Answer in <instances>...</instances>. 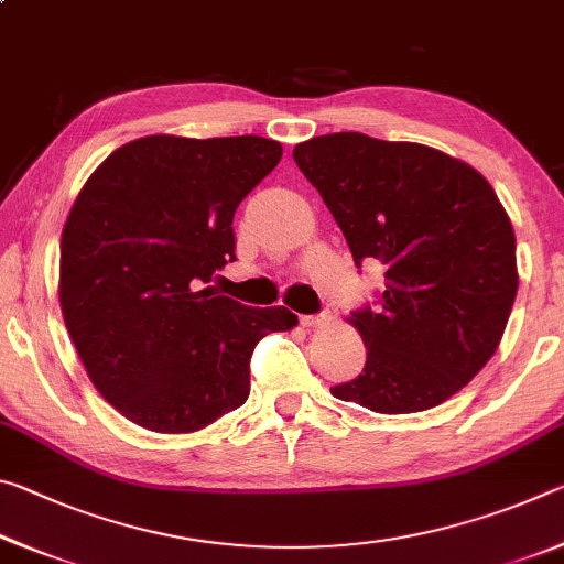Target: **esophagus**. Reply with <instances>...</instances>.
I'll return each instance as SVG.
<instances>
[{"label":"esophagus","instance_id":"1","mask_svg":"<svg viewBox=\"0 0 564 564\" xmlns=\"http://www.w3.org/2000/svg\"><path fill=\"white\" fill-rule=\"evenodd\" d=\"M330 321V313H316V316H301V326L303 328H321V326H326V323Z\"/></svg>","mask_w":564,"mask_h":564}]
</instances>
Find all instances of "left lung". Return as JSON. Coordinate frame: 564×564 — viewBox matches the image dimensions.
Wrapping results in <instances>:
<instances>
[{
    "mask_svg": "<svg viewBox=\"0 0 564 564\" xmlns=\"http://www.w3.org/2000/svg\"><path fill=\"white\" fill-rule=\"evenodd\" d=\"M293 159L358 269H386L376 308L350 313L366 368L330 393L386 415L445 403L498 350L518 293L514 231L498 194L460 159L358 131L303 141Z\"/></svg>",
    "mask_w": 564,
    "mask_h": 564,
    "instance_id": "left-lung-1",
    "label": "left lung"
}]
</instances>
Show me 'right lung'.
<instances>
[{"label":"right lung","instance_id":"right-lung-1","mask_svg":"<svg viewBox=\"0 0 564 564\" xmlns=\"http://www.w3.org/2000/svg\"><path fill=\"white\" fill-rule=\"evenodd\" d=\"M263 137L129 141L94 171L62 231L59 303L91 383L154 433H194L241 408L259 340L291 330L208 283L236 261L238 204L279 166Z\"/></svg>","mask_w":564,"mask_h":564}]
</instances>
